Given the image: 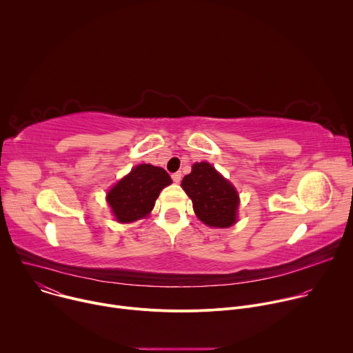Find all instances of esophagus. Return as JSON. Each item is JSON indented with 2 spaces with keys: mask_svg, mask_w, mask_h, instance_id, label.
<instances>
[{
  "mask_svg": "<svg viewBox=\"0 0 353 353\" xmlns=\"http://www.w3.org/2000/svg\"><path fill=\"white\" fill-rule=\"evenodd\" d=\"M181 176H183L181 172H176V173L172 174V179H173L174 183H180V181H181Z\"/></svg>",
  "mask_w": 353,
  "mask_h": 353,
  "instance_id": "obj_1",
  "label": "esophagus"
}]
</instances>
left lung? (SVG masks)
<instances>
[{
  "label": "left lung",
  "instance_id": "left-lung-1",
  "mask_svg": "<svg viewBox=\"0 0 353 353\" xmlns=\"http://www.w3.org/2000/svg\"><path fill=\"white\" fill-rule=\"evenodd\" d=\"M181 187L192 201V208L208 226L229 228L236 222L239 195L234 187L207 162L195 163Z\"/></svg>",
  "mask_w": 353,
  "mask_h": 353
}]
</instances>
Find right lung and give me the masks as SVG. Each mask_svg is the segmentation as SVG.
<instances>
[{
  "mask_svg": "<svg viewBox=\"0 0 353 353\" xmlns=\"http://www.w3.org/2000/svg\"><path fill=\"white\" fill-rule=\"evenodd\" d=\"M170 183L165 169L139 165L109 191L108 203L119 222H134L152 211L159 192Z\"/></svg>",
  "mask_w": 353,
  "mask_h": 353,
  "instance_id": "1",
  "label": "right lung"
}]
</instances>
